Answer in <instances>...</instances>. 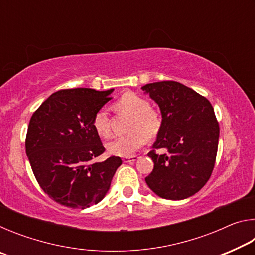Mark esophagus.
<instances>
[{
	"label": "esophagus",
	"instance_id": "34e87169",
	"mask_svg": "<svg viewBox=\"0 0 255 255\" xmlns=\"http://www.w3.org/2000/svg\"><path fill=\"white\" fill-rule=\"evenodd\" d=\"M138 158H139V157L136 156V155H133V156H130V157L123 158V161H124V163H130V162H136Z\"/></svg>",
	"mask_w": 255,
	"mask_h": 255
}]
</instances>
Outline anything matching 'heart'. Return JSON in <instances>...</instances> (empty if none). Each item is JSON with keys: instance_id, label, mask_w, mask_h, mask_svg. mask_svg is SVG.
I'll return each mask as SVG.
<instances>
[{"instance_id": "1", "label": "heart", "mask_w": 255, "mask_h": 255, "mask_svg": "<svg viewBox=\"0 0 255 255\" xmlns=\"http://www.w3.org/2000/svg\"><path fill=\"white\" fill-rule=\"evenodd\" d=\"M120 112L131 116L129 125V135L116 138L107 144L108 153L115 156L129 157L146 144L148 137H154L161 127L156 111L150 109L149 102L135 93H126L116 103ZM93 128L101 138H109L111 135L109 116L106 109H100L93 117Z\"/></svg>"}]
</instances>
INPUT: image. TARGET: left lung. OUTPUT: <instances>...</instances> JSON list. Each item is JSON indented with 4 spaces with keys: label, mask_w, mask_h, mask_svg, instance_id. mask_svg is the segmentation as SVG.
I'll return each instance as SVG.
<instances>
[{
    "label": "left lung",
    "mask_w": 255,
    "mask_h": 255,
    "mask_svg": "<svg viewBox=\"0 0 255 255\" xmlns=\"http://www.w3.org/2000/svg\"><path fill=\"white\" fill-rule=\"evenodd\" d=\"M157 103L161 127L148 156L154 169L145 181L158 197L182 200L197 193L209 180L218 148L219 126L205 97L175 81L141 86ZM155 149H163L156 154Z\"/></svg>",
    "instance_id": "1"
}]
</instances>
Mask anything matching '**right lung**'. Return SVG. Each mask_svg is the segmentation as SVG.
<instances>
[{
  "label": "right lung",
  "mask_w": 255,
  "mask_h": 255,
  "mask_svg": "<svg viewBox=\"0 0 255 255\" xmlns=\"http://www.w3.org/2000/svg\"><path fill=\"white\" fill-rule=\"evenodd\" d=\"M112 91L60 90L42 102L30 119L25 153L41 189L60 205L81 209L97 205L122 165L118 156L92 162L105 152L93 117L111 100Z\"/></svg>",
  "instance_id": "right-lung-1"
}]
</instances>
